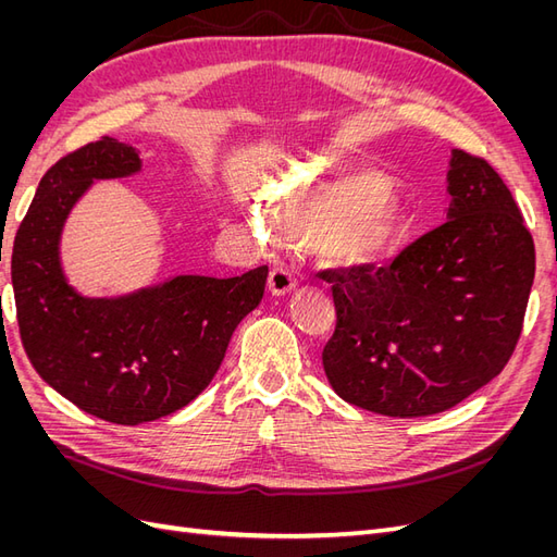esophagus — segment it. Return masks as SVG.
<instances>
[{
  "label": "esophagus",
  "instance_id": "34e87169",
  "mask_svg": "<svg viewBox=\"0 0 557 557\" xmlns=\"http://www.w3.org/2000/svg\"><path fill=\"white\" fill-rule=\"evenodd\" d=\"M295 276L290 269L285 267H274L272 272H269V290L272 295H288L295 288Z\"/></svg>",
  "mask_w": 557,
  "mask_h": 557
}]
</instances>
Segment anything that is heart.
<instances>
[{
	"label": "heart",
	"instance_id": "b5f03b06",
	"mask_svg": "<svg viewBox=\"0 0 557 557\" xmlns=\"http://www.w3.org/2000/svg\"><path fill=\"white\" fill-rule=\"evenodd\" d=\"M269 215L285 237H307L320 258L342 267L387 260L407 237V209L393 178L369 166L293 174L269 197ZM267 225L264 211H252Z\"/></svg>",
	"mask_w": 557,
	"mask_h": 557
}]
</instances>
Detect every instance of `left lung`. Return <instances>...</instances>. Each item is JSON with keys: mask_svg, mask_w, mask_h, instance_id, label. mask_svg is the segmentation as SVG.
<instances>
[{"mask_svg": "<svg viewBox=\"0 0 557 557\" xmlns=\"http://www.w3.org/2000/svg\"><path fill=\"white\" fill-rule=\"evenodd\" d=\"M448 221L391 267L327 269L336 327L323 350L334 393L391 418L442 413L513 356L534 281V242L507 183L453 150Z\"/></svg>", "mask_w": 557, "mask_h": 557, "instance_id": "left-lung-1", "label": "left lung"}]
</instances>
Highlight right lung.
<instances>
[{
  "instance_id": "1",
  "label": "right lung",
  "mask_w": 557,
  "mask_h": 557,
  "mask_svg": "<svg viewBox=\"0 0 557 557\" xmlns=\"http://www.w3.org/2000/svg\"><path fill=\"white\" fill-rule=\"evenodd\" d=\"M141 170L139 150L102 137L44 174L18 227L11 281L37 374L81 411L139 425L190 404L215 376L232 332L260 305L267 267L232 278L174 276L123 297H83L64 278L60 234L92 181Z\"/></svg>"
}]
</instances>
